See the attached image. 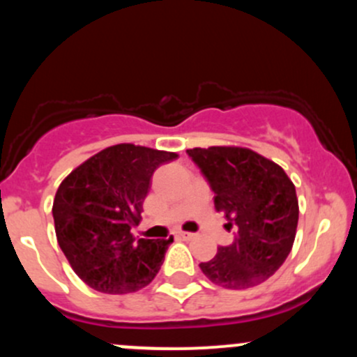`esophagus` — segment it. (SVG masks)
<instances>
[{
  "mask_svg": "<svg viewBox=\"0 0 357 357\" xmlns=\"http://www.w3.org/2000/svg\"><path fill=\"white\" fill-rule=\"evenodd\" d=\"M178 236L179 238H183V240H192L195 238V233H190V231H178Z\"/></svg>",
  "mask_w": 357,
  "mask_h": 357,
  "instance_id": "esophagus-1",
  "label": "esophagus"
}]
</instances>
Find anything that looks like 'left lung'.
<instances>
[{"label":"left lung","instance_id":"obj_1","mask_svg":"<svg viewBox=\"0 0 357 357\" xmlns=\"http://www.w3.org/2000/svg\"><path fill=\"white\" fill-rule=\"evenodd\" d=\"M215 192L235 240L199 268L213 284L241 290L272 277L292 250L298 221L296 186L280 166L247 147L188 149Z\"/></svg>","mask_w":357,"mask_h":357}]
</instances>
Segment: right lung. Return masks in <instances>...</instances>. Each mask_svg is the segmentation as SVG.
<instances>
[{"label":"right lung","mask_w":357,"mask_h":357,"mask_svg":"<svg viewBox=\"0 0 357 357\" xmlns=\"http://www.w3.org/2000/svg\"><path fill=\"white\" fill-rule=\"evenodd\" d=\"M178 158L144 146L117 144L82 162L53 199L56 240L73 272L102 294H129L154 280L167 240H136L154 171Z\"/></svg>","instance_id":"obj_1"}]
</instances>
